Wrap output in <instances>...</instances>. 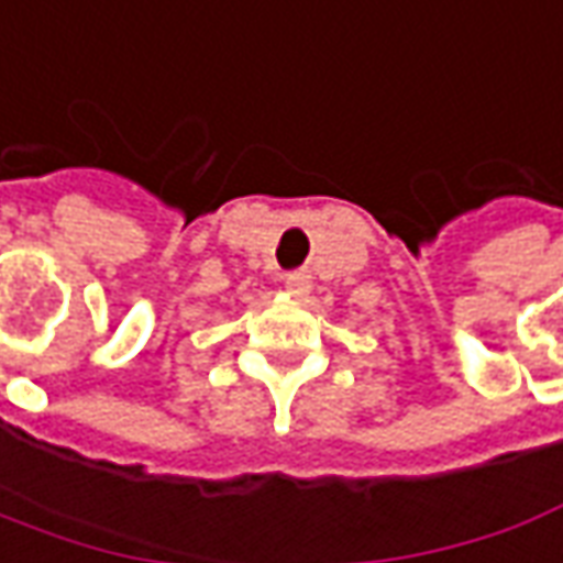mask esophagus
Here are the masks:
<instances>
[{
	"label": "esophagus",
	"instance_id": "34e87169",
	"mask_svg": "<svg viewBox=\"0 0 563 563\" xmlns=\"http://www.w3.org/2000/svg\"><path fill=\"white\" fill-rule=\"evenodd\" d=\"M285 288H288V294H294V297H303V294H309V288H312V275L303 273V269L288 273L285 275Z\"/></svg>",
	"mask_w": 563,
	"mask_h": 563
}]
</instances>
